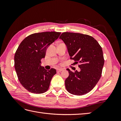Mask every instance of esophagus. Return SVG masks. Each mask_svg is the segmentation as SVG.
<instances>
[{
  "label": "esophagus",
  "mask_w": 121,
  "mask_h": 121,
  "mask_svg": "<svg viewBox=\"0 0 121 121\" xmlns=\"http://www.w3.org/2000/svg\"><path fill=\"white\" fill-rule=\"evenodd\" d=\"M63 71V69H56L57 72H60Z\"/></svg>",
  "instance_id": "1"
}]
</instances>
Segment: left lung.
Masks as SVG:
<instances>
[{
  "label": "left lung",
  "mask_w": 121,
  "mask_h": 121,
  "mask_svg": "<svg viewBox=\"0 0 121 121\" xmlns=\"http://www.w3.org/2000/svg\"><path fill=\"white\" fill-rule=\"evenodd\" d=\"M60 39L67 46L71 59L80 64L79 72L67 69L69 75L65 80L67 90L76 95L88 93L101 76L104 60L101 46L93 37L81 33L64 32Z\"/></svg>",
  "instance_id": "8db88e82"
}]
</instances>
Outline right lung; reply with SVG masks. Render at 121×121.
Segmentation results:
<instances>
[{"instance_id":"1","label":"right lung","mask_w":121,"mask_h":121,"mask_svg":"<svg viewBox=\"0 0 121 121\" xmlns=\"http://www.w3.org/2000/svg\"><path fill=\"white\" fill-rule=\"evenodd\" d=\"M60 32L32 34L22 42L14 55V68L21 84L29 92L41 94L48 89L56 69L48 71L41 66L48 47L58 38Z\"/></svg>"}]
</instances>
